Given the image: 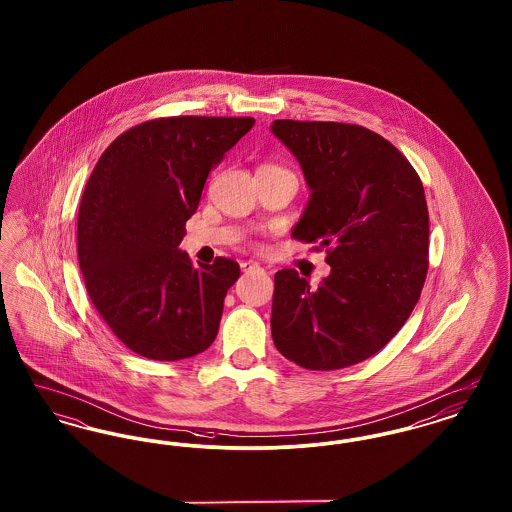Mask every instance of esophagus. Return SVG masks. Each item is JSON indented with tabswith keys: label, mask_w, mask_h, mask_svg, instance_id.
I'll return each mask as SVG.
<instances>
[{
	"label": "esophagus",
	"mask_w": 512,
	"mask_h": 512,
	"mask_svg": "<svg viewBox=\"0 0 512 512\" xmlns=\"http://www.w3.org/2000/svg\"><path fill=\"white\" fill-rule=\"evenodd\" d=\"M240 268H242V272H255V270H261V267L257 265V263H251V261H244L242 265H240Z\"/></svg>",
	"instance_id": "obj_1"
}]
</instances>
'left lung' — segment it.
Listing matches in <instances>:
<instances>
[{
    "mask_svg": "<svg viewBox=\"0 0 512 512\" xmlns=\"http://www.w3.org/2000/svg\"><path fill=\"white\" fill-rule=\"evenodd\" d=\"M311 190L292 238L326 247L330 274L311 288L274 274L276 349L307 370L378 353L411 317L428 272V207L411 163L380 134L343 122L274 121Z\"/></svg>",
    "mask_w": 512,
    "mask_h": 512,
    "instance_id": "obj_1",
    "label": "left lung"
}]
</instances>
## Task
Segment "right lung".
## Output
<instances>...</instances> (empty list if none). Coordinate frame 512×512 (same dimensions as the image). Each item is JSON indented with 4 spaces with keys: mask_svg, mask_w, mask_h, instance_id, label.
<instances>
[{
    "mask_svg": "<svg viewBox=\"0 0 512 512\" xmlns=\"http://www.w3.org/2000/svg\"><path fill=\"white\" fill-rule=\"evenodd\" d=\"M251 117H169L121 134L99 157L78 209V263L101 318L134 353L180 361L219 332L240 265L195 267L180 242L205 180Z\"/></svg>",
    "mask_w": 512,
    "mask_h": 512,
    "instance_id": "obj_1",
    "label": "right lung"
}]
</instances>
